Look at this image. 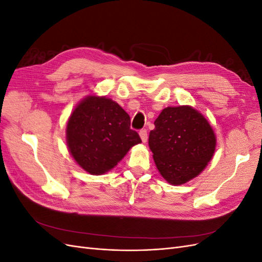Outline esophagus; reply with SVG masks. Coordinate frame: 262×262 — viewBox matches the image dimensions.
I'll return each mask as SVG.
<instances>
[{"instance_id": "esophagus-1", "label": "esophagus", "mask_w": 262, "mask_h": 262, "mask_svg": "<svg viewBox=\"0 0 262 262\" xmlns=\"http://www.w3.org/2000/svg\"><path fill=\"white\" fill-rule=\"evenodd\" d=\"M140 138H141V140H142V142H143V143H145V142L147 141V139H148V137H147V131L144 129V130H141L140 131Z\"/></svg>"}]
</instances>
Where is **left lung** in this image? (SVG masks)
<instances>
[{
  "mask_svg": "<svg viewBox=\"0 0 262 262\" xmlns=\"http://www.w3.org/2000/svg\"><path fill=\"white\" fill-rule=\"evenodd\" d=\"M154 124L148 146L162 177L180 186L199 176L216 147V136L208 119L188 105L166 107Z\"/></svg>",
  "mask_w": 262,
  "mask_h": 262,
  "instance_id": "1",
  "label": "left lung"
}]
</instances>
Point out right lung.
Returning a JSON list of instances; mask_svg holds the SVG:
<instances>
[{"label":"right lung","instance_id":"add662e5","mask_svg":"<svg viewBox=\"0 0 262 262\" xmlns=\"http://www.w3.org/2000/svg\"><path fill=\"white\" fill-rule=\"evenodd\" d=\"M66 136L75 163L95 176L112 170L142 142L130 129V116L113 99L97 95H87L75 106Z\"/></svg>","mask_w":262,"mask_h":262}]
</instances>
